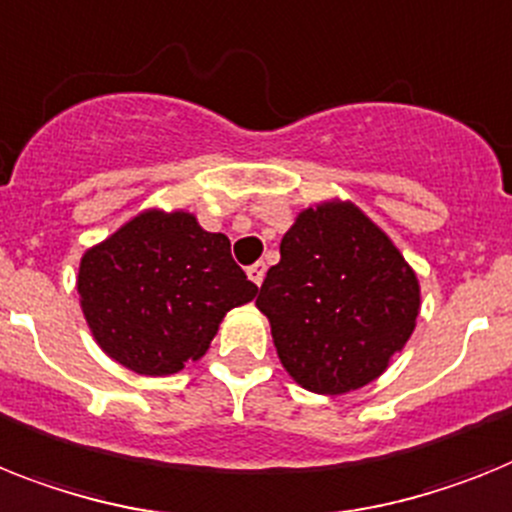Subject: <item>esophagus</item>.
Here are the masks:
<instances>
[{"mask_svg": "<svg viewBox=\"0 0 512 512\" xmlns=\"http://www.w3.org/2000/svg\"><path fill=\"white\" fill-rule=\"evenodd\" d=\"M247 276L249 281L255 283V286H263L265 281V263H255L252 268H247Z\"/></svg>", "mask_w": 512, "mask_h": 512, "instance_id": "esophagus-1", "label": "esophagus"}]
</instances>
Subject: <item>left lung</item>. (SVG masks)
I'll list each match as a JSON object with an SVG mask.
<instances>
[{"label": "left lung", "mask_w": 512, "mask_h": 512, "mask_svg": "<svg viewBox=\"0 0 512 512\" xmlns=\"http://www.w3.org/2000/svg\"><path fill=\"white\" fill-rule=\"evenodd\" d=\"M255 304L291 380L343 395L377 380L401 354L422 289L393 239L359 205L333 197L294 218Z\"/></svg>", "instance_id": "obj_1"}]
</instances>
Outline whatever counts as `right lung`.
<instances>
[{"label":"right lung","mask_w":512,"mask_h":512,"mask_svg":"<svg viewBox=\"0 0 512 512\" xmlns=\"http://www.w3.org/2000/svg\"><path fill=\"white\" fill-rule=\"evenodd\" d=\"M77 294L106 356L137 375H174L203 359L226 312L257 286L231 260L226 234L187 210L148 208L85 249Z\"/></svg>","instance_id":"right-lung-1"}]
</instances>
